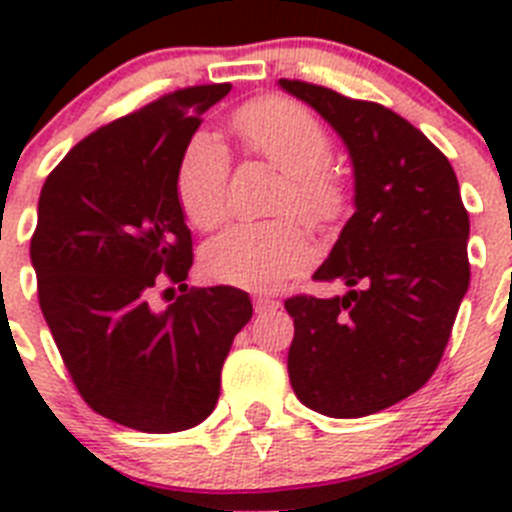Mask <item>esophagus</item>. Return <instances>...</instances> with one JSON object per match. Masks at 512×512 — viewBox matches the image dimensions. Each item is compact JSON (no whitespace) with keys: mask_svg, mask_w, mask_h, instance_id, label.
<instances>
[{"mask_svg":"<svg viewBox=\"0 0 512 512\" xmlns=\"http://www.w3.org/2000/svg\"><path fill=\"white\" fill-rule=\"evenodd\" d=\"M279 300H271V297H253V310L256 312H269L277 310Z\"/></svg>","mask_w":512,"mask_h":512,"instance_id":"obj_1","label":"esophagus"}]
</instances>
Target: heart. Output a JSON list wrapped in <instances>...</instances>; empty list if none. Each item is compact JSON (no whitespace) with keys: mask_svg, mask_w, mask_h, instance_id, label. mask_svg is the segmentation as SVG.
I'll return each mask as SVG.
<instances>
[{"mask_svg":"<svg viewBox=\"0 0 512 512\" xmlns=\"http://www.w3.org/2000/svg\"><path fill=\"white\" fill-rule=\"evenodd\" d=\"M230 130L243 153L282 171L277 212H297L315 228H333L351 205L346 176L328 161L333 140L297 99L266 94L241 104ZM230 158L215 135H194L176 166V200L194 228L212 230L228 215ZM312 259L297 217L235 225L207 243L202 264L212 279L243 289H274Z\"/></svg>","mask_w":512,"mask_h":512,"instance_id":"1","label":"heart"}]
</instances>
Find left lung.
I'll return each instance as SVG.
<instances>
[{
    "label": "left lung",
    "instance_id": "obj_1",
    "mask_svg": "<svg viewBox=\"0 0 512 512\" xmlns=\"http://www.w3.org/2000/svg\"><path fill=\"white\" fill-rule=\"evenodd\" d=\"M336 128L356 176V212L318 282L295 295L287 369L295 395L330 418H361L418 392L436 372L469 287V212L449 158L384 104L282 79Z\"/></svg>",
    "mask_w": 512,
    "mask_h": 512
}]
</instances>
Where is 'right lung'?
I'll return each instance as SVG.
<instances>
[{"label":"right lung","instance_id":"right-lung-1","mask_svg":"<svg viewBox=\"0 0 512 512\" xmlns=\"http://www.w3.org/2000/svg\"><path fill=\"white\" fill-rule=\"evenodd\" d=\"M228 92L230 84L176 89L107 122L40 189L30 259L43 318L84 402L135 431L202 423L230 343L251 320L243 289L184 284L194 256L176 166L200 117ZM161 283L185 295L153 311Z\"/></svg>","mask_w":512,"mask_h":512}]
</instances>
